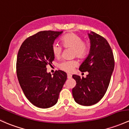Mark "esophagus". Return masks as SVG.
Segmentation results:
<instances>
[{"label":"esophagus","mask_w":129,"mask_h":129,"mask_svg":"<svg viewBox=\"0 0 129 129\" xmlns=\"http://www.w3.org/2000/svg\"><path fill=\"white\" fill-rule=\"evenodd\" d=\"M67 78H72V75L70 74H67Z\"/></svg>","instance_id":"34e87169"}]
</instances>
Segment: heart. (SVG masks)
Segmentation results:
<instances>
[{"label":"heart","instance_id":"b5f03b06","mask_svg":"<svg viewBox=\"0 0 129 129\" xmlns=\"http://www.w3.org/2000/svg\"><path fill=\"white\" fill-rule=\"evenodd\" d=\"M61 43L64 47L73 48V55L79 58H83L88 52V45L83 41L81 36L75 33H69L61 38ZM52 54L56 58L60 57L62 48L57 43H54L51 47ZM78 65L75 60H64L59 64V68L67 72H71Z\"/></svg>","mask_w":129,"mask_h":129}]
</instances>
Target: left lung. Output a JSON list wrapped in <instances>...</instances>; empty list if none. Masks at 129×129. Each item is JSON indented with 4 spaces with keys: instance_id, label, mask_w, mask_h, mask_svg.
<instances>
[{
    "instance_id": "left-lung-1",
    "label": "left lung",
    "mask_w": 129,
    "mask_h": 129,
    "mask_svg": "<svg viewBox=\"0 0 129 129\" xmlns=\"http://www.w3.org/2000/svg\"><path fill=\"white\" fill-rule=\"evenodd\" d=\"M90 49L87 57L80 66L82 72H88L86 77L73 75L76 86L72 94L77 103L91 106L97 103L105 94L114 69L112 49L107 40L94 32L88 33Z\"/></svg>"
}]
</instances>
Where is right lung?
<instances>
[{"label":"right lung","mask_w":129,"mask_h":129,"mask_svg":"<svg viewBox=\"0 0 129 129\" xmlns=\"http://www.w3.org/2000/svg\"><path fill=\"white\" fill-rule=\"evenodd\" d=\"M63 31H43L24 41L18 52L17 74L25 96L35 106L51 108L57 103L67 74L56 70L52 75L47 65L54 60L51 47Z\"/></svg>","instance_id":"right-lung-1"}]
</instances>
